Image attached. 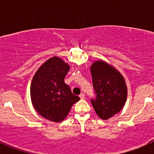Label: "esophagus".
<instances>
[{
    "instance_id": "34e87169",
    "label": "esophagus",
    "mask_w": 154,
    "mask_h": 154,
    "mask_svg": "<svg viewBox=\"0 0 154 154\" xmlns=\"http://www.w3.org/2000/svg\"><path fill=\"white\" fill-rule=\"evenodd\" d=\"M79 97H80V99H85V94H84V93H81L79 95Z\"/></svg>"
}]
</instances>
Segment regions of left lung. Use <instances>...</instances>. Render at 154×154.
<instances>
[{
	"instance_id": "8db88e82",
	"label": "left lung",
	"mask_w": 154,
	"mask_h": 154,
	"mask_svg": "<svg viewBox=\"0 0 154 154\" xmlns=\"http://www.w3.org/2000/svg\"><path fill=\"white\" fill-rule=\"evenodd\" d=\"M92 84L96 94L91 99L99 117L108 119L119 112L127 98V86L122 74L103 60L94 62L90 67Z\"/></svg>"
}]
</instances>
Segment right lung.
Masks as SVG:
<instances>
[{"instance_id":"obj_1","label":"right lung","mask_w":154,"mask_h":154,"mask_svg":"<svg viewBox=\"0 0 154 154\" xmlns=\"http://www.w3.org/2000/svg\"><path fill=\"white\" fill-rule=\"evenodd\" d=\"M69 69V64L54 56L41 65L31 81L30 92L34 108L51 122L64 120L73 104L80 99L64 82Z\"/></svg>"}]
</instances>
